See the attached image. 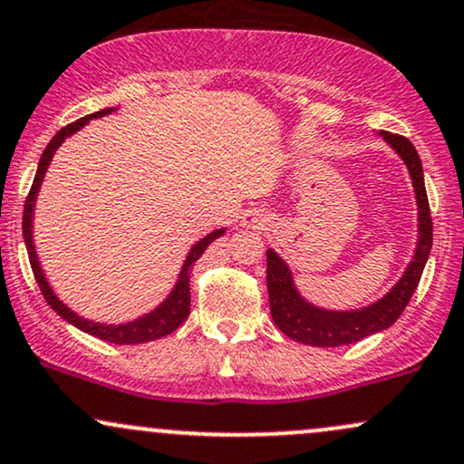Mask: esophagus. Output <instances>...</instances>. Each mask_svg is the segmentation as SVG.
<instances>
[{"mask_svg": "<svg viewBox=\"0 0 464 464\" xmlns=\"http://www.w3.org/2000/svg\"><path fill=\"white\" fill-rule=\"evenodd\" d=\"M245 223H252V226H254V223H256V219H247V221H245Z\"/></svg>", "mask_w": 464, "mask_h": 464, "instance_id": "34e87169", "label": "esophagus"}]
</instances>
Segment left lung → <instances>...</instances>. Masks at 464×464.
<instances>
[{"label":"left lung","mask_w":464,"mask_h":464,"mask_svg":"<svg viewBox=\"0 0 464 464\" xmlns=\"http://www.w3.org/2000/svg\"><path fill=\"white\" fill-rule=\"evenodd\" d=\"M380 134L397 154L404 158L412 178V187H415L419 206V241L415 258L408 265L404 277L382 299L367 308L336 313V310L310 306L306 299H302L293 285L291 271L285 260L274 249H266V288H269L271 317L288 339L304 343V345L341 347L391 328L411 302L412 293L421 280L423 266L428 263L430 249H432V217H430L421 158L406 136L391 132Z\"/></svg>","instance_id":"obj_1"}]
</instances>
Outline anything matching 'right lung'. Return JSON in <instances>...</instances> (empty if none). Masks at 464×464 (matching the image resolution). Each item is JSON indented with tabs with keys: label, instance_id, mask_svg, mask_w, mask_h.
Returning a JSON list of instances; mask_svg holds the SVG:
<instances>
[{
	"label": "right lung",
	"instance_id": "1",
	"mask_svg": "<svg viewBox=\"0 0 464 464\" xmlns=\"http://www.w3.org/2000/svg\"><path fill=\"white\" fill-rule=\"evenodd\" d=\"M112 112V108H103V111L95 112V114H89V117H82L78 121L64 125L63 130H58L56 136H53L52 140H49V145L45 147V151H43L41 156V162H38V169H36V176H34V182H32V188L30 193H27L25 198V206H24V238H25V247H27V256H30V265H32V271H34V277L38 282V288H41L43 297H45V302L52 306L53 313H58L60 317L64 321H69L71 325H75V328L82 330V332H89L91 336H97V339L102 341H108V343H114V345H136V343H150V341H156V339H162V336L171 334L173 330H178L179 325L184 324L190 313V288H188V274L190 269H193V263L195 260H199V256L206 252V247L215 241V238H219L223 230H215L210 232L208 237H204L198 245H193V249H190V254L187 256V260H184V266H182V274H179V280L176 288L171 291V295H169L165 302L160 304L156 310H151L150 314H145V317L136 319V321H130V324H123V325H103V324H95V321H89V319H82L78 314L73 313V310H69L64 306L60 299L53 295V291L49 288L45 276H43L41 271V265H38V258H36V252H34V243H32V215H34V201H36V193L38 188H41V182H43V176H45L47 171V165L52 162V156L53 151L58 150V145L63 143L64 139H67L69 134L78 132L82 125L89 123V119L92 117H103V114Z\"/></svg>",
	"mask_w": 464,
	"mask_h": 464
}]
</instances>
